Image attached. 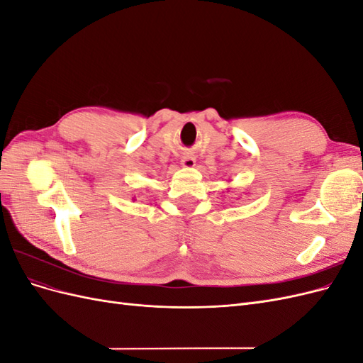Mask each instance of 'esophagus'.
<instances>
[{"instance_id": "obj_1", "label": "esophagus", "mask_w": 363, "mask_h": 363, "mask_svg": "<svg viewBox=\"0 0 363 363\" xmlns=\"http://www.w3.org/2000/svg\"><path fill=\"white\" fill-rule=\"evenodd\" d=\"M182 167L183 168H192V167H195V157L191 156V155H184L182 157Z\"/></svg>"}]
</instances>
